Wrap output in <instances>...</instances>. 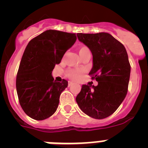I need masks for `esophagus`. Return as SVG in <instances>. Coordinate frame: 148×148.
Masks as SVG:
<instances>
[{
  "instance_id": "obj_1",
  "label": "esophagus",
  "mask_w": 148,
  "mask_h": 148,
  "mask_svg": "<svg viewBox=\"0 0 148 148\" xmlns=\"http://www.w3.org/2000/svg\"><path fill=\"white\" fill-rule=\"evenodd\" d=\"M73 84V82H71V81H70V82H68V86L70 87V86H71Z\"/></svg>"
}]
</instances>
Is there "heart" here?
<instances>
[{
    "label": "heart",
    "instance_id": "obj_1",
    "mask_svg": "<svg viewBox=\"0 0 148 148\" xmlns=\"http://www.w3.org/2000/svg\"><path fill=\"white\" fill-rule=\"evenodd\" d=\"M87 49H89L86 47H82L79 48V53H82ZM83 73L84 71L82 69H70L67 71V76L71 79H73V80H77V79H79L81 78Z\"/></svg>",
    "mask_w": 148,
    "mask_h": 148
}]
</instances>
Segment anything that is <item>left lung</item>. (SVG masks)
<instances>
[{
    "mask_svg": "<svg viewBox=\"0 0 148 148\" xmlns=\"http://www.w3.org/2000/svg\"><path fill=\"white\" fill-rule=\"evenodd\" d=\"M92 55L89 73L98 85H82L76 96L78 107L87 116L102 119L113 114L127 92L130 65L125 47L110 34L77 33Z\"/></svg>",
    "mask_w": 148,
    "mask_h": 148,
    "instance_id": "left-lung-1",
    "label": "left lung"
}]
</instances>
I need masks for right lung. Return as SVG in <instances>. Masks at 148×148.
<instances>
[{
    "label": "right lung",
    "mask_w": 148,
    "mask_h": 148,
    "mask_svg": "<svg viewBox=\"0 0 148 148\" xmlns=\"http://www.w3.org/2000/svg\"><path fill=\"white\" fill-rule=\"evenodd\" d=\"M76 39L75 33L49 29L27 44L18 68L16 90L22 109L30 118L46 119L58 108L68 82L55 81L52 72Z\"/></svg>",
    "instance_id": "right-lung-1"
}]
</instances>
